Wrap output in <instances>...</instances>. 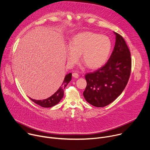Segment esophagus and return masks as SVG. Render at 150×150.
<instances>
[{
	"label": "esophagus",
	"instance_id": "esophagus-1",
	"mask_svg": "<svg viewBox=\"0 0 150 150\" xmlns=\"http://www.w3.org/2000/svg\"><path fill=\"white\" fill-rule=\"evenodd\" d=\"M72 76H73V77H74L75 78H78L79 77V74H77V73L74 72V73L72 74Z\"/></svg>",
	"mask_w": 150,
	"mask_h": 150
}]
</instances>
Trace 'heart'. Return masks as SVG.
I'll list each match as a JSON object with an SVG mask.
<instances>
[{
	"mask_svg": "<svg viewBox=\"0 0 150 150\" xmlns=\"http://www.w3.org/2000/svg\"><path fill=\"white\" fill-rule=\"evenodd\" d=\"M109 37L86 31L74 35L69 41L67 58L71 65L76 63L81 54V61L88 68L97 69L108 60L112 49Z\"/></svg>",
	"mask_w": 150,
	"mask_h": 150,
	"instance_id": "heart-1",
	"label": "heart"
}]
</instances>
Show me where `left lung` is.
Here are the masks:
<instances>
[{"label": "left lung", "instance_id": "8db88e82", "mask_svg": "<svg viewBox=\"0 0 150 150\" xmlns=\"http://www.w3.org/2000/svg\"><path fill=\"white\" fill-rule=\"evenodd\" d=\"M116 35L113 51L105 65L85 74L87 87L83 93L91 105L103 108L115 101L124 90L131 71V53L124 38Z\"/></svg>", "mask_w": 150, "mask_h": 150}]
</instances>
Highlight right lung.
<instances>
[{
    "label": "right lung",
    "instance_id": "add662e5",
    "mask_svg": "<svg viewBox=\"0 0 150 150\" xmlns=\"http://www.w3.org/2000/svg\"><path fill=\"white\" fill-rule=\"evenodd\" d=\"M71 79L72 74L69 73L67 74L65 76L62 85L59 87L58 90L54 94L46 99L42 100H37L32 99L31 98H30L35 104L42 107V108H51V107H53L59 103L61 99L63 98L64 95V90H65V87L67 86L68 83L71 81Z\"/></svg>",
    "mask_w": 150,
    "mask_h": 150
}]
</instances>
